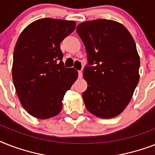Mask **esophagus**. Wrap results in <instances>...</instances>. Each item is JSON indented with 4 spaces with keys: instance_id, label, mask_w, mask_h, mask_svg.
Wrapping results in <instances>:
<instances>
[{
    "instance_id": "34e87169",
    "label": "esophagus",
    "mask_w": 155,
    "mask_h": 155,
    "mask_svg": "<svg viewBox=\"0 0 155 155\" xmlns=\"http://www.w3.org/2000/svg\"><path fill=\"white\" fill-rule=\"evenodd\" d=\"M78 73H79V78H82V76H83L82 71H78Z\"/></svg>"
}]
</instances>
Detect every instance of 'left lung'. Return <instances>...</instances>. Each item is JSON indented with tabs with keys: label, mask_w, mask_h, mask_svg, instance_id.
Masks as SVG:
<instances>
[{
	"label": "left lung",
	"mask_w": 155,
	"mask_h": 155,
	"mask_svg": "<svg viewBox=\"0 0 155 155\" xmlns=\"http://www.w3.org/2000/svg\"><path fill=\"white\" fill-rule=\"evenodd\" d=\"M76 31L87 55L84 69L87 84L83 92L85 106L98 117H115L130 103L139 81L134 40L122 24L112 20L80 23Z\"/></svg>",
	"instance_id": "left-lung-1"
}]
</instances>
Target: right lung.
<instances>
[{
	"label": "right lung",
	"mask_w": 155,
	"mask_h": 155,
	"mask_svg": "<svg viewBox=\"0 0 155 155\" xmlns=\"http://www.w3.org/2000/svg\"><path fill=\"white\" fill-rule=\"evenodd\" d=\"M75 28L73 21L42 18L21 33L13 51L12 76L23 108L38 119L58 115L78 77L62 61L60 43Z\"/></svg>",
	"instance_id": "add662e5"
}]
</instances>
